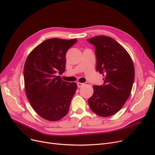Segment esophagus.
Instances as JSON below:
<instances>
[{
  "label": "esophagus",
  "instance_id": "34e87169",
  "mask_svg": "<svg viewBox=\"0 0 155 155\" xmlns=\"http://www.w3.org/2000/svg\"><path fill=\"white\" fill-rule=\"evenodd\" d=\"M77 86H78V88L82 87H83V86L85 85V84H84V83H80V82H77Z\"/></svg>",
  "mask_w": 155,
  "mask_h": 155
}]
</instances>
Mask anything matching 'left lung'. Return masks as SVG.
<instances>
[{
  "instance_id": "8db88e82",
  "label": "left lung",
  "mask_w": 155,
  "mask_h": 155,
  "mask_svg": "<svg viewBox=\"0 0 155 155\" xmlns=\"http://www.w3.org/2000/svg\"><path fill=\"white\" fill-rule=\"evenodd\" d=\"M87 41L95 48L96 70L104 77L102 85H94L88 100L91 109L101 117L115 114L128 99L134 80V67L125 49L112 38L98 36Z\"/></svg>"
}]
</instances>
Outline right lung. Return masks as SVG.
Segmentation results:
<instances>
[{
    "mask_svg": "<svg viewBox=\"0 0 155 155\" xmlns=\"http://www.w3.org/2000/svg\"><path fill=\"white\" fill-rule=\"evenodd\" d=\"M77 39H47L28 55L24 67V86L31 105L38 114L50 121L67 114L77 85L61 80L65 71V55Z\"/></svg>",
    "mask_w": 155,
    "mask_h": 155,
    "instance_id": "add662e5",
    "label": "right lung"
}]
</instances>
